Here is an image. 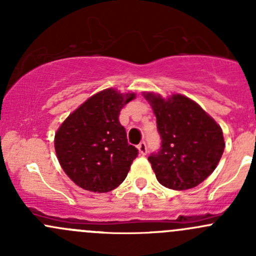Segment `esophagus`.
<instances>
[{
  "instance_id": "obj_1",
  "label": "esophagus",
  "mask_w": 256,
  "mask_h": 256,
  "mask_svg": "<svg viewBox=\"0 0 256 256\" xmlns=\"http://www.w3.org/2000/svg\"><path fill=\"white\" fill-rule=\"evenodd\" d=\"M138 151H140L141 154H147V144L144 141H142V142L138 144Z\"/></svg>"
}]
</instances>
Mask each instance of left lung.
Listing matches in <instances>:
<instances>
[{
  "label": "left lung",
  "instance_id": "left-lung-1",
  "mask_svg": "<svg viewBox=\"0 0 256 256\" xmlns=\"http://www.w3.org/2000/svg\"><path fill=\"white\" fill-rule=\"evenodd\" d=\"M144 96L156 115L162 140L158 152L148 156L157 180L174 190L202 183L223 154L226 144L220 126L184 95L164 99L158 94L144 92Z\"/></svg>",
  "mask_w": 256,
  "mask_h": 256
}]
</instances>
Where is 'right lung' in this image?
Listing matches in <instances>:
<instances>
[{"mask_svg": "<svg viewBox=\"0 0 256 256\" xmlns=\"http://www.w3.org/2000/svg\"><path fill=\"white\" fill-rule=\"evenodd\" d=\"M134 98V92L102 90L72 112L56 131L54 147L59 164L82 190L110 192L128 176L138 150L128 144L118 115Z\"/></svg>", "mask_w": 256, "mask_h": 256, "instance_id": "obj_1", "label": "right lung"}]
</instances>
